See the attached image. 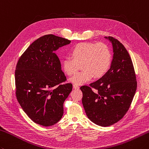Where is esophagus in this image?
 I'll list each match as a JSON object with an SVG mask.
<instances>
[{"instance_id": "obj_1", "label": "esophagus", "mask_w": 149, "mask_h": 149, "mask_svg": "<svg viewBox=\"0 0 149 149\" xmlns=\"http://www.w3.org/2000/svg\"><path fill=\"white\" fill-rule=\"evenodd\" d=\"M73 88L74 89H79V87L78 85H76V84H74V85H73Z\"/></svg>"}]
</instances>
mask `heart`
I'll return each instance as SVG.
<instances>
[{
    "label": "heart",
    "instance_id": "1",
    "mask_svg": "<svg viewBox=\"0 0 149 149\" xmlns=\"http://www.w3.org/2000/svg\"><path fill=\"white\" fill-rule=\"evenodd\" d=\"M72 57H65L62 61L63 70L68 75L76 73L79 65L83 71L70 79L76 85L85 84L95 76L101 77L109 70L112 61V51L103 42H80L70 51Z\"/></svg>",
    "mask_w": 149,
    "mask_h": 149
}]
</instances>
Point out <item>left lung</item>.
Here are the masks:
<instances>
[{
	"label": "left lung",
	"mask_w": 149,
	"mask_h": 149,
	"mask_svg": "<svg viewBox=\"0 0 149 149\" xmlns=\"http://www.w3.org/2000/svg\"><path fill=\"white\" fill-rule=\"evenodd\" d=\"M104 38L113 47L110 68L99 80L80 88L87 117L101 127L110 126L123 118L137 88L134 68L126 48L112 37Z\"/></svg>",
	"instance_id": "8db88e82"
}]
</instances>
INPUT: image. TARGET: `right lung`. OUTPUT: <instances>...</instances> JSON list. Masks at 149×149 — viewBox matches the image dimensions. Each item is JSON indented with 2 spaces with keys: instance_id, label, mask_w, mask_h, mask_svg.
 <instances>
[{
  "instance_id": "add662e5",
  "label": "right lung",
  "mask_w": 149,
  "mask_h": 149,
  "mask_svg": "<svg viewBox=\"0 0 149 149\" xmlns=\"http://www.w3.org/2000/svg\"><path fill=\"white\" fill-rule=\"evenodd\" d=\"M70 40L54 35L37 39L20 56L17 64L16 96L32 121L44 127L62 118L63 103L72 90L55 52Z\"/></svg>"
}]
</instances>
